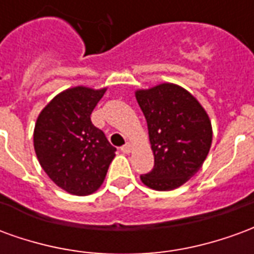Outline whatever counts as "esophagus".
Here are the masks:
<instances>
[{"instance_id":"obj_1","label":"esophagus","mask_w":254,"mask_h":254,"mask_svg":"<svg viewBox=\"0 0 254 254\" xmlns=\"http://www.w3.org/2000/svg\"><path fill=\"white\" fill-rule=\"evenodd\" d=\"M130 151H132V145H130L129 143L125 144V145H122L121 147V152H124V154H129Z\"/></svg>"}]
</instances>
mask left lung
<instances>
[{"instance_id": "obj_1", "label": "left lung", "mask_w": 254, "mask_h": 254, "mask_svg": "<svg viewBox=\"0 0 254 254\" xmlns=\"http://www.w3.org/2000/svg\"><path fill=\"white\" fill-rule=\"evenodd\" d=\"M148 125L154 169L140 176L155 190H173L200 170L212 143V127L196 98L176 84L136 92Z\"/></svg>"}]
</instances>
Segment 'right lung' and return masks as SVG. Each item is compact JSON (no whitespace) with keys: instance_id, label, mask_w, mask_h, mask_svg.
Segmentation results:
<instances>
[{"instance_id":"1","label":"right lung","mask_w":254,"mask_h":254,"mask_svg":"<svg viewBox=\"0 0 254 254\" xmlns=\"http://www.w3.org/2000/svg\"><path fill=\"white\" fill-rule=\"evenodd\" d=\"M105 92L106 88L66 89L36 121L34 147L42 169L56 185L76 196L94 193L116 156L117 149L91 122V113Z\"/></svg>"}]
</instances>
